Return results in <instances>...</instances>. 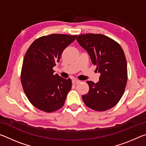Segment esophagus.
Returning a JSON list of instances; mask_svg holds the SVG:
<instances>
[{"instance_id":"1","label":"esophagus","mask_w":146,"mask_h":146,"mask_svg":"<svg viewBox=\"0 0 146 146\" xmlns=\"http://www.w3.org/2000/svg\"><path fill=\"white\" fill-rule=\"evenodd\" d=\"M80 81L78 80H76V79H74V80H72V83L73 84H76L78 83H80Z\"/></svg>"}]
</instances>
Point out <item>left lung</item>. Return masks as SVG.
I'll use <instances>...</instances> for the list:
<instances>
[{"instance_id": "left-lung-1", "label": "left lung", "mask_w": 146, "mask_h": 146, "mask_svg": "<svg viewBox=\"0 0 146 146\" xmlns=\"http://www.w3.org/2000/svg\"><path fill=\"white\" fill-rule=\"evenodd\" d=\"M90 56L100 73L99 81H87L90 90L82 95L85 104L97 111H104L119 102L127 80V62L120 44L102 34L87 33L76 38Z\"/></svg>"}]
</instances>
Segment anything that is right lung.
Listing matches in <instances>:
<instances>
[{"label":"right lung","mask_w":146,"mask_h":146,"mask_svg":"<svg viewBox=\"0 0 146 146\" xmlns=\"http://www.w3.org/2000/svg\"><path fill=\"white\" fill-rule=\"evenodd\" d=\"M76 36L51 34L41 36L26 51L21 70L22 86L31 104L42 111L51 113L62 108L71 90V79L54 75L53 68Z\"/></svg>","instance_id":"add662e5"}]
</instances>
